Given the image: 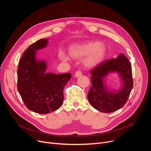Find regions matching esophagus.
<instances>
[{"label":"esophagus","mask_w":151,"mask_h":151,"mask_svg":"<svg viewBox=\"0 0 151 151\" xmlns=\"http://www.w3.org/2000/svg\"><path fill=\"white\" fill-rule=\"evenodd\" d=\"M82 75V72L81 70H78L76 71V73H75V77H79Z\"/></svg>","instance_id":"esophagus-1"}]
</instances>
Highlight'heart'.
<instances>
[{
  "label": "heart",
  "instance_id": "obj_1",
  "mask_svg": "<svg viewBox=\"0 0 151 151\" xmlns=\"http://www.w3.org/2000/svg\"><path fill=\"white\" fill-rule=\"evenodd\" d=\"M69 55L73 59H80L84 57V64L87 67H93L98 65L105 57L106 53V47L100 42H90L72 45L70 47ZM60 59L66 61L69 58L63 51L59 53Z\"/></svg>",
  "mask_w": 151,
  "mask_h": 151
}]
</instances>
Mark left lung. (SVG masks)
Masks as SVG:
<instances>
[{
  "instance_id": "obj_1",
  "label": "left lung",
  "mask_w": 151,
  "mask_h": 151,
  "mask_svg": "<svg viewBox=\"0 0 151 151\" xmlns=\"http://www.w3.org/2000/svg\"><path fill=\"white\" fill-rule=\"evenodd\" d=\"M111 72H117L123 81L118 91H109L104 79ZM92 86L88 94L91 105L102 113H111L123 107L127 101L133 88L131 63L123 54L117 58L108 59L99 63L91 70Z\"/></svg>"
}]
</instances>
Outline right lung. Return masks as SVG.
<instances>
[{
    "label": "right lung",
    "mask_w": 151,
    "mask_h": 151,
    "mask_svg": "<svg viewBox=\"0 0 151 151\" xmlns=\"http://www.w3.org/2000/svg\"><path fill=\"white\" fill-rule=\"evenodd\" d=\"M48 40L40 39L23 53L18 68V90L26 106L32 111L47 114L59 109L63 101V89L70 73H45L46 63L36 59V51L44 48Z\"/></svg>",
    "instance_id": "right-lung-1"
}]
</instances>
